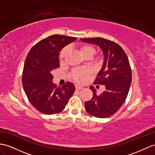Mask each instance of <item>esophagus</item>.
<instances>
[{"instance_id":"obj_1","label":"esophagus","mask_w":155,"mask_h":155,"mask_svg":"<svg viewBox=\"0 0 155 155\" xmlns=\"http://www.w3.org/2000/svg\"><path fill=\"white\" fill-rule=\"evenodd\" d=\"M75 89H77V90L83 89V87L80 86V85H75Z\"/></svg>"}]
</instances>
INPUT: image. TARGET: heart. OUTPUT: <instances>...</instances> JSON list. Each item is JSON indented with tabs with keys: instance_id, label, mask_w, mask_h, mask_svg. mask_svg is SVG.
I'll list each match as a JSON object with an SVG mask.
<instances>
[{
	"instance_id": "obj_1",
	"label": "heart",
	"mask_w": 155,
	"mask_h": 155,
	"mask_svg": "<svg viewBox=\"0 0 155 155\" xmlns=\"http://www.w3.org/2000/svg\"><path fill=\"white\" fill-rule=\"evenodd\" d=\"M78 50L80 51L81 55L85 59H90L93 57L95 52V49L93 47L89 45H81L79 46ZM68 53V48L67 47L63 48L60 54V62H63L66 58V55ZM95 62L99 64L101 62L100 60L96 59ZM91 74V71L88 68H78L75 69L71 72V77L73 80L80 84H84Z\"/></svg>"
}]
</instances>
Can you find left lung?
Instances as JSON below:
<instances>
[{"label":"left lung","mask_w":155,"mask_h":155,"mask_svg":"<svg viewBox=\"0 0 155 155\" xmlns=\"http://www.w3.org/2000/svg\"><path fill=\"white\" fill-rule=\"evenodd\" d=\"M80 40L99 47L104 56L103 66L94 83L104 85L106 90L97 95L96 89L91 86L93 96L85 103V110L97 118H108L122 107L129 92L131 82L129 60L122 48L113 41L101 37Z\"/></svg>","instance_id":"obj_1"}]
</instances>
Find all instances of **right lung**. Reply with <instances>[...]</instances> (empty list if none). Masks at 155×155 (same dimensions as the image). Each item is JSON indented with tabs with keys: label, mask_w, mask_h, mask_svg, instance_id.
Returning a JSON list of instances; mask_svg holds the SVG:
<instances>
[{
	"label": "right lung",
	"mask_w": 155,
	"mask_h": 155,
	"mask_svg": "<svg viewBox=\"0 0 155 155\" xmlns=\"http://www.w3.org/2000/svg\"><path fill=\"white\" fill-rule=\"evenodd\" d=\"M76 37L54 35L39 41L31 48L24 63L22 85L28 100L45 114L62 111L75 91L66 82L61 87L52 82V71L60 67L59 52Z\"/></svg>",
	"instance_id": "obj_1"
}]
</instances>
